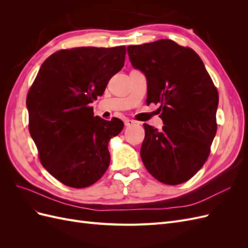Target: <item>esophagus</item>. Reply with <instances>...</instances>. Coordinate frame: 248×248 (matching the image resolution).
I'll return each instance as SVG.
<instances>
[{"label":"esophagus","mask_w":248,"mask_h":248,"mask_svg":"<svg viewBox=\"0 0 248 248\" xmlns=\"http://www.w3.org/2000/svg\"><path fill=\"white\" fill-rule=\"evenodd\" d=\"M124 124L125 126H132L136 124V121H133V120H130V119H126L124 121Z\"/></svg>","instance_id":"34e87169"}]
</instances>
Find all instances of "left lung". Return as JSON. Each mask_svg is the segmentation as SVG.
I'll use <instances>...</instances> for the list:
<instances>
[{
	"mask_svg": "<svg viewBox=\"0 0 248 248\" xmlns=\"http://www.w3.org/2000/svg\"><path fill=\"white\" fill-rule=\"evenodd\" d=\"M147 78V103H159L162 129L144 124L140 157L158 181L186 182L204 166L216 134L218 92L202 59L189 47L161 39L127 47Z\"/></svg>",
	"mask_w": 248,
	"mask_h": 248,
	"instance_id": "1",
	"label": "left lung"
}]
</instances>
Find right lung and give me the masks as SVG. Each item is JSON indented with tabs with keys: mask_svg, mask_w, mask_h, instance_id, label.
Here are the masks:
<instances>
[{
	"mask_svg": "<svg viewBox=\"0 0 248 248\" xmlns=\"http://www.w3.org/2000/svg\"><path fill=\"white\" fill-rule=\"evenodd\" d=\"M126 47L59 50L44 61L27 96L29 130L44 169L63 184L84 188L103 176L118 118L94 117L91 103L123 68Z\"/></svg>",
	"mask_w": 248,
	"mask_h": 248,
	"instance_id": "right-lung-1",
	"label": "right lung"
}]
</instances>
